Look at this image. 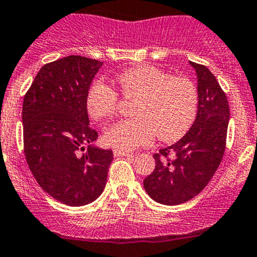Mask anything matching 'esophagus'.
<instances>
[{"instance_id":"1","label":"esophagus","mask_w":257,"mask_h":257,"mask_svg":"<svg viewBox=\"0 0 257 257\" xmlns=\"http://www.w3.org/2000/svg\"><path fill=\"white\" fill-rule=\"evenodd\" d=\"M113 155L115 156H130L131 155V152L130 151H123V150H118V149H115L113 150Z\"/></svg>"}]
</instances>
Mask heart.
I'll return each mask as SVG.
<instances>
[{"label":"heart","mask_w":257,"mask_h":257,"mask_svg":"<svg viewBox=\"0 0 257 257\" xmlns=\"http://www.w3.org/2000/svg\"><path fill=\"white\" fill-rule=\"evenodd\" d=\"M121 93L136 100V117L122 120L106 130V145L130 151L149 145L154 137L176 141L194 125L199 111V90L185 76H172L151 65L123 71L116 77ZM120 96L107 83L97 81L86 95V110L96 121L107 120L117 113Z\"/></svg>","instance_id":"1"}]
</instances>
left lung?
Masks as SVG:
<instances>
[{"label": "left lung", "instance_id": "obj_1", "mask_svg": "<svg viewBox=\"0 0 257 257\" xmlns=\"http://www.w3.org/2000/svg\"><path fill=\"white\" fill-rule=\"evenodd\" d=\"M197 73L199 111L187 134L154 155L156 166L144 180L152 200L180 205L206 187L222 160L230 118L227 97L211 71L190 62Z\"/></svg>", "mask_w": 257, "mask_h": 257}]
</instances>
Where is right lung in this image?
Returning a JSON list of instances; mask_svg holds the SVG:
<instances>
[{
  "label": "right lung",
  "mask_w": 257,
  "mask_h": 257,
  "mask_svg": "<svg viewBox=\"0 0 257 257\" xmlns=\"http://www.w3.org/2000/svg\"><path fill=\"white\" fill-rule=\"evenodd\" d=\"M101 66L75 55L46 63L24 97L27 165L42 190L68 206L87 205L102 194L113 159L111 150L91 146L98 134L88 125L86 110V95Z\"/></svg>",
  "instance_id": "right-lung-1"
}]
</instances>
